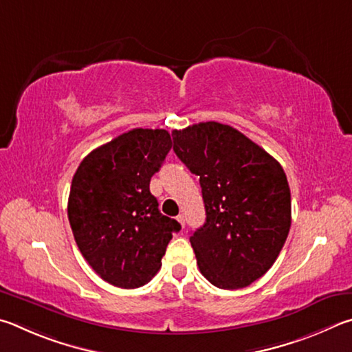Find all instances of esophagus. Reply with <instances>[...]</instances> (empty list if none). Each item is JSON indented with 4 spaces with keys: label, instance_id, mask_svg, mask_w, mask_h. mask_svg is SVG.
I'll return each mask as SVG.
<instances>
[{
    "label": "esophagus",
    "instance_id": "1",
    "mask_svg": "<svg viewBox=\"0 0 352 352\" xmlns=\"http://www.w3.org/2000/svg\"><path fill=\"white\" fill-rule=\"evenodd\" d=\"M176 219H177V223H179L182 226V229H184V226H186V218H184V214H179V217H177Z\"/></svg>",
    "mask_w": 352,
    "mask_h": 352
}]
</instances>
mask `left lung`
I'll use <instances>...</instances> for the list:
<instances>
[{"mask_svg":"<svg viewBox=\"0 0 352 352\" xmlns=\"http://www.w3.org/2000/svg\"><path fill=\"white\" fill-rule=\"evenodd\" d=\"M171 135L202 188L206 223L190 236L201 274L219 289L252 285L272 267L291 229L285 170L224 123L201 122Z\"/></svg>","mask_w":352,"mask_h":352,"instance_id":"8db88e82","label":"left lung"}]
</instances>
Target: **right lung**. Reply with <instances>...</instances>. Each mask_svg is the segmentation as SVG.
Segmentation results:
<instances>
[{
    "label": "right lung",
    "mask_w": 352,
    "mask_h": 352,
    "mask_svg": "<svg viewBox=\"0 0 352 352\" xmlns=\"http://www.w3.org/2000/svg\"><path fill=\"white\" fill-rule=\"evenodd\" d=\"M165 129L134 128L92 150L72 177L67 218L96 274L122 289L144 286L160 269L176 219L159 212L150 181L171 150Z\"/></svg>",
    "instance_id": "1"
}]
</instances>
